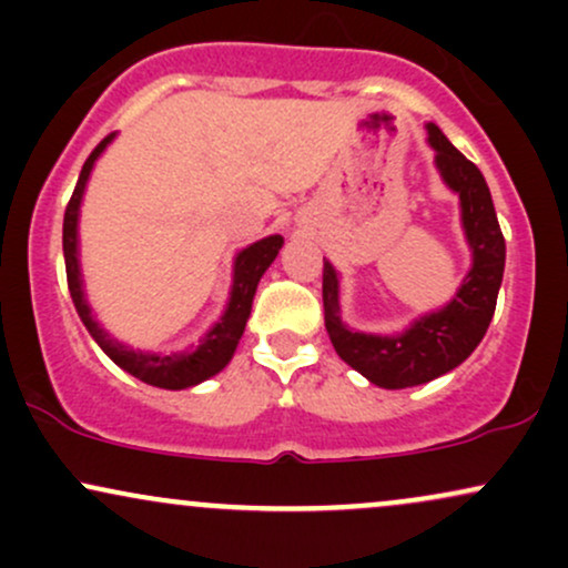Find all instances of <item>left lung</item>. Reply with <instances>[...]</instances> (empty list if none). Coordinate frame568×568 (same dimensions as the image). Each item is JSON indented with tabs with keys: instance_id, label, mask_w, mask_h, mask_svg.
<instances>
[{
	"instance_id": "obj_1",
	"label": "left lung",
	"mask_w": 568,
	"mask_h": 568,
	"mask_svg": "<svg viewBox=\"0 0 568 568\" xmlns=\"http://www.w3.org/2000/svg\"><path fill=\"white\" fill-rule=\"evenodd\" d=\"M427 143L435 152L443 184L459 197L462 230L473 253L470 272L452 302L416 317L400 334H363L342 321V277L336 266H323V310L331 344L347 366L384 389L427 384L465 363L486 336L505 272V237L484 173L454 146L435 122H427Z\"/></svg>"
}]
</instances>
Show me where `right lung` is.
<instances>
[{
  "mask_svg": "<svg viewBox=\"0 0 568 568\" xmlns=\"http://www.w3.org/2000/svg\"><path fill=\"white\" fill-rule=\"evenodd\" d=\"M114 141V133L106 135L98 146L93 149L88 162L82 165L80 181H77L74 194H71L67 216H63V258H67V280L71 291V302L77 306V315L88 328V334L95 338V344L106 352L109 357L128 371L135 379L152 384L160 389H186L194 384L211 379L219 371L230 366L234 349H237L240 338H243L245 323L251 317L253 296H256L258 280L264 277V272L270 270V264L275 262L280 247L285 240L280 234H270V237L256 240L234 256L232 266V288H230V302H226L224 312L211 328L202 334L197 344H192L189 349L171 352V355H162V352H146V349H133L128 344H122L120 338H114L95 321L93 306L88 302V291H84L82 280V264H80V207L84 200V189H88L90 173H93L95 160L106 152L109 143Z\"/></svg>",
  "mask_w": 568,
  "mask_h": 568,
  "instance_id": "1",
  "label": "right lung"
}]
</instances>
